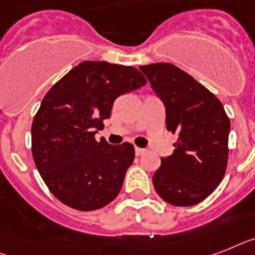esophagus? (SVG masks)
Segmentation results:
<instances>
[{
  "instance_id": "obj_1",
  "label": "esophagus",
  "mask_w": 255,
  "mask_h": 255,
  "mask_svg": "<svg viewBox=\"0 0 255 255\" xmlns=\"http://www.w3.org/2000/svg\"><path fill=\"white\" fill-rule=\"evenodd\" d=\"M144 152H146V150H144V148H139V147H135V155H136V156H140V155H143Z\"/></svg>"
}]
</instances>
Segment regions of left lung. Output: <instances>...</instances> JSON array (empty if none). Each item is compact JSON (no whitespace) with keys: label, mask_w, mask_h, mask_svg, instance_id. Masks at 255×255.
Returning <instances> with one entry per match:
<instances>
[{"label":"left lung","mask_w":255,"mask_h":255,"mask_svg":"<svg viewBox=\"0 0 255 255\" xmlns=\"http://www.w3.org/2000/svg\"><path fill=\"white\" fill-rule=\"evenodd\" d=\"M139 69L163 102L167 129L178 134L173 153L161 157L153 174L155 190L170 205H197L226 173L228 116L215 95L177 66L159 62Z\"/></svg>","instance_id":"8db88e82"}]
</instances>
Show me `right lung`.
<instances>
[{
  "label": "right lung",
  "instance_id": "obj_1",
  "mask_svg": "<svg viewBox=\"0 0 255 255\" xmlns=\"http://www.w3.org/2000/svg\"><path fill=\"white\" fill-rule=\"evenodd\" d=\"M135 67L83 61L44 96L32 128V156L52 194L79 211L102 208L119 195L134 146L95 139L119 96L146 85Z\"/></svg>",
  "mask_w": 255,
  "mask_h": 255
}]
</instances>
